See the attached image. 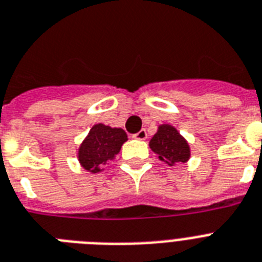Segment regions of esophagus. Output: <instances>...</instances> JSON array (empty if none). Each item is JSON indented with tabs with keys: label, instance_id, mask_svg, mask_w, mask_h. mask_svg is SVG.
I'll list each match as a JSON object with an SVG mask.
<instances>
[{
	"label": "esophagus",
	"instance_id": "obj_1",
	"mask_svg": "<svg viewBox=\"0 0 262 262\" xmlns=\"http://www.w3.org/2000/svg\"><path fill=\"white\" fill-rule=\"evenodd\" d=\"M146 137H148V135H146L145 129H141L138 133L133 135V138H136V140H145Z\"/></svg>",
	"mask_w": 262,
	"mask_h": 262
}]
</instances>
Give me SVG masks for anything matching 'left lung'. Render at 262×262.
Listing matches in <instances>:
<instances>
[{
	"mask_svg": "<svg viewBox=\"0 0 262 262\" xmlns=\"http://www.w3.org/2000/svg\"><path fill=\"white\" fill-rule=\"evenodd\" d=\"M149 146L161 161L171 167L186 163L191 156L190 145L186 138L176 130V127L168 124L159 126L157 133L149 141Z\"/></svg>",
	"mask_w": 262,
	"mask_h": 262,
	"instance_id": "8db88e82",
	"label": "left lung"
}]
</instances>
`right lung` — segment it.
I'll use <instances>...</instances> for the list:
<instances>
[{
	"label": "right lung",
	"instance_id": "obj_1",
	"mask_svg": "<svg viewBox=\"0 0 262 262\" xmlns=\"http://www.w3.org/2000/svg\"><path fill=\"white\" fill-rule=\"evenodd\" d=\"M126 140V133L121 127H110L103 124L94 125L80 144L78 160L86 171L97 173L118 155Z\"/></svg>",
	"mask_w": 262,
	"mask_h": 262
}]
</instances>
